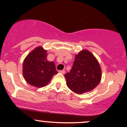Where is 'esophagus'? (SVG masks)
I'll return each instance as SVG.
<instances>
[{
    "label": "esophagus",
    "mask_w": 127,
    "mask_h": 127,
    "mask_svg": "<svg viewBox=\"0 0 127 127\" xmlns=\"http://www.w3.org/2000/svg\"><path fill=\"white\" fill-rule=\"evenodd\" d=\"M59 72L61 73V74H64L65 73V71L64 70H60V71H58Z\"/></svg>",
    "instance_id": "1"
}]
</instances>
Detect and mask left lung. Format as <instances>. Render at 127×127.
<instances>
[{
  "label": "left lung",
  "instance_id": "8db88e82",
  "mask_svg": "<svg viewBox=\"0 0 127 127\" xmlns=\"http://www.w3.org/2000/svg\"><path fill=\"white\" fill-rule=\"evenodd\" d=\"M64 77L69 89L82 94L92 90L99 84L101 70L95 56L85 50L75 55L71 70Z\"/></svg>",
  "mask_w": 127,
  "mask_h": 127
}]
</instances>
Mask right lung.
Returning <instances> with one entry per match:
<instances>
[{"label":"right lung","instance_id":"obj_1","mask_svg":"<svg viewBox=\"0 0 127 127\" xmlns=\"http://www.w3.org/2000/svg\"><path fill=\"white\" fill-rule=\"evenodd\" d=\"M58 73L55 64L47 59V51L37 47L31 52L23 63V76L28 84L36 87L48 84Z\"/></svg>","mask_w":127,"mask_h":127}]
</instances>
